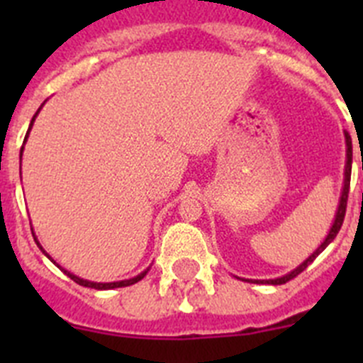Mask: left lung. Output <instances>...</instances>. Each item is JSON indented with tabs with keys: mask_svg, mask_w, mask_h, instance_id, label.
I'll return each instance as SVG.
<instances>
[{
	"mask_svg": "<svg viewBox=\"0 0 363 363\" xmlns=\"http://www.w3.org/2000/svg\"><path fill=\"white\" fill-rule=\"evenodd\" d=\"M345 142H347V165H345V182H344V192H342V200H340V205H338V213H336V220L335 223H333L331 230H329V234H327L325 242L322 243V245L316 249V252H313V255L309 256V258L303 262V264L300 265V267L294 269L293 272H289V274H285V277L281 278H277V280H262V284H271V285H281V284H287L289 280H293V278H296L298 274H300L301 271H306V267L309 264H313V259L316 258V256L320 255V252L325 249L329 243L335 240V236L338 234L340 227H342V223H344V218H345V209H347V198H349V184H351V162H352V143H351V136H349L347 133H345ZM363 169V165H362Z\"/></svg>",
	"mask_w": 363,
	"mask_h": 363,
	"instance_id": "1",
	"label": "left lung"
}]
</instances>
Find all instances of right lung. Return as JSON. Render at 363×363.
Here are the masks:
<instances>
[{"instance_id": "add662e5", "label": "right lung", "mask_w": 363, "mask_h": 363, "mask_svg": "<svg viewBox=\"0 0 363 363\" xmlns=\"http://www.w3.org/2000/svg\"><path fill=\"white\" fill-rule=\"evenodd\" d=\"M36 114H38V112H36ZM32 121H34V118H32ZM21 150H23V147H21ZM32 236H34V233H32ZM34 240H36V238H34ZM36 243H38V240H36ZM38 245H40V243H38ZM40 249H41V245H40ZM41 251H43V249H41ZM45 255H47V252H45ZM47 256H49V255H47ZM49 258H50V256H49ZM52 262H54V259H52ZM54 264H56V262H54ZM63 272H65L70 280L76 281V284L83 285V287H91V289H116V287H127V285H133V284H136V281H140L147 274V271H143L142 274H138L136 278H130V280L112 281V284H94V281H86V280H82V278H78V277H74V274H70L69 271H63Z\"/></svg>"}]
</instances>
